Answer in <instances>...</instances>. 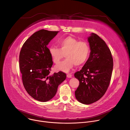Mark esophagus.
<instances>
[{
	"mask_svg": "<svg viewBox=\"0 0 130 130\" xmlns=\"http://www.w3.org/2000/svg\"><path fill=\"white\" fill-rule=\"evenodd\" d=\"M67 77H68V78H71V77H72L71 74H70V73H67Z\"/></svg>",
	"mask_w": 130,
	"mask_h": 130,
	"instance_id": "1",
	"label": "esophagus"
}]
</instances>
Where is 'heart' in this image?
Masks as SVG:
<instances>
[{"mask_svg":"<svg viewBox=\"0 0 130 130\" xmlns=\"http://www.w3.org/2000/svg\"><path fill=\"white\" fill-rule=\"evenodd\" d=\"M58 44L59 48L52 46L49 49V54L55 64H58L65 54L66 59L55 67L58 70L68 72L75 65L84 64L89 57L90 47L85 41L67 36L60 40Z\"/></svg>","mask_w":130,"mask_h":130,"instance_id":"heart-1","label":"heart"}]
</instances>
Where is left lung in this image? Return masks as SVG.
I'll use <instances>...</instances> for the list:
<instances>
[{
	"mask_svg": "<svg viewBox=\"0 0 130 130\" xmlns=\"http://www.w3.org/2000/svg\"><path fill=\"white\" fill-rule=\"evenodd\" d=\"M90 53L82 69L75 73L79 81L76 99L84 104L94 103L105 94L112 77L113 59L105 42L95 33L88 38Z\"/></svg>",
	"mask_w": 130,
	"mask_h": 130,
	"instance_id": "8db88e82",
	"label": "left lung"
}]
</instances>
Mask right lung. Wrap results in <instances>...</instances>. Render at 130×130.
Instances as JSON below:
<instances>
[{
    "label": "right lung",
    "instance_id": "obj_1",
    "mask_svg": "<svg viewBox=\"0 0 130 130\" xmlns=\"http://www.w3.org/2000/svg\"><path fill=\"white\" fill-rule=\"evenodd\" d=\"M58 33L44 29L37 31L26 40L20 51V69L23 85L28 93L39 101L51 99L59 85L66 78L62 71L50 75L53 61L47 45Z\"/></svg>",
    "mask_w": 130,
    "mask_h": 130
}]
</instances>
